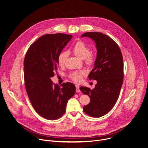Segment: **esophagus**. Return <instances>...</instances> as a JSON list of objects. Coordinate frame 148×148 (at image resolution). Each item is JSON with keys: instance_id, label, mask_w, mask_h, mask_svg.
Wrapping results in <instances>:
<instances>
[{"instance_id": "34e87169", "label": "esophagus", "mask_w": 148, "mask_h": 148, "mask_svg": "<svg viewBox=\"0 0 148 148\" xmlns=\"http://www.w3.org/2000/svg\"><path fill=\"white\" fill-rule=\"evenodd\" d=\"M75 87H76V92H79L81 91L79 90V86L78 85H75Z\"/></svg>"}]
</instances>
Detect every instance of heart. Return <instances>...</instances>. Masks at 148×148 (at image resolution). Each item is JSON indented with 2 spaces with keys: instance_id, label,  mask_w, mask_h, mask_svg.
<instances>
[{
  "instance_id": "heart-1",
  "label": "heart",
  "mask_w": 148,
  "mask_h": 148,
  "mask_svg": "<svg viewBox=\"0 0 148 148\" xmlns=\"http://www.w3.org/2000/svg\"><path fill=\"white\" fill-rule=\"evenodd\" d=\"M90 48L84 42L82 41H77L73 48V52L74 54L81 60H86V63L87 65H92L95 61V56L93 54L90 53ZM68 56V53L66 51L62 52L58 56V62L60 66L64 65L66 58ZM84 74L83 71H74L70 74V78L75 82L81 81L82 76Z\"/></svg>"
}]
</instances>
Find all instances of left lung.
Instances as JSON below:
<instances>
[{
	"label": "left lung",
	"mask_w": 148,
	"mask_h": 148,
	"mask_svg": "<svg viewBox=\"0 0 148 148\" xmlns=\"http://www.w3.org/2000/svg\"><path fill=\"white\" fill-rule=\"evenodd\" d=\"M81 37H88L94 41L97 56L94 68L88 75L90 80H97L94 89L81 87L80 90L88 95L90 102L83 111L94 117L107 114L119 98L123 83V59L116 42L107 35L100 32H86Z\"/></svg>",
	"instance_id": "left-lung-1"
}]
</instances>
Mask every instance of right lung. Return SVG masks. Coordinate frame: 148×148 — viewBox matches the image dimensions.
<instances>
[{
	"mask_svg": "<svg viewBox=\"0 0 148 148\" xmlns=\"http://www.w3.org/2000/svg\"><path fill=\"white\" fill-rule=\"evenodd\" d=\"M72 37L63 33L43 35L29 47L25 56L24 76L28 96L35 111L48 120L64 115L69 99L75 92L74 84L64 83L61 87L50 79L57 71L59 55Z\"/></svg>",
	"mask_w": 148,
	"mask_h": 148,
	"instance_id": "add662e5",
	"label": "right lung"
}]
</instances>
